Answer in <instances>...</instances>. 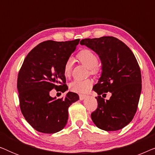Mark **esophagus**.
<instances>
[{
    "label": "esophagus",
    "mask_w": 155,
    "mask_h": 155,
    "mask_svg": "<svg viewBox=\"0 0 155 155\" xmlns=\"http://www.w3.org/2000/svg\"><path fill=\"white\" fill-rule=\"evenodd\" d=\"M87 97V95H82V94L80 95V100H84V99H86Z\"/></svg>",
    "instance_id": "esophagus-1"
}]
</instances>
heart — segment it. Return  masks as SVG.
Instances as JSON below:
<instances>
[{
    "instance_id": "heart-1",
    "label": "heart",
    "mask_w": 155,
    "mask_h": 155,
    "mask_svg": "<svg viewBox=\"0 0 155 155\" xmlns=\"http://www.w3.org/2000/svg\"><path fill=\"white\" fill-rule=\"evenodd\" d=\"M77 58L80 63L89 68L91 74H97L100 71V66L98 64V56L92 50L83 48L78 53ZM73 61L71 58L65 61L63 66V74L65 78H70L73 69ZM92 82L90 80H75L70 84V90L72 92L78 94H85L90 90Z\"/></svg>"
}]
</instances>
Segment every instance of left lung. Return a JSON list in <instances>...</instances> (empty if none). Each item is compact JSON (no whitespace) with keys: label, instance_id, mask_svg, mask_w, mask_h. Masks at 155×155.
Wrapping results in <instances>:
<instances>
[{"label":"left lung","instance_id":"8db88e82","mask_svg":"<svg viewBox=\"0 0 155 155\" xmlns=\"http://www.w3.org/2000/svg\"><path fill=\"white\" fill-rule=\"evenodd\" d=\"M80 44L94 51L102 65L101 77L93 87L98 94V107L91 114L92 121L106 131L122 129L133 120L140 97L141 72L136 58L124 42L114 37L84 39ZM108 91L112 97L105 101L101 94Z\"/></svg>","mask_w":155,"mask_h":155}]
</instances>
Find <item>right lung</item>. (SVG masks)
I'll list each match as a JSON object with an SVG mask.
<instances>
[{
  "label": "right lung",
  "instance_id": "obj_1",
  "mask_svg": "<svg viewBox=\"0 0 155 155\" xmlns=\"http://www.w3.org/2000/svg\"><path fill=\"white\" fill-rule=\"evenodd\" d=\"M80 39L68 41L48 40L27 54L18 77L20 107L22 115L40 133H55L64 128L68 108L79 99L69 92L63 98L51 97V90L64 92L68 89L63 66L75 50Z\"/></svg>",
  "mask_w": 155,
  "mask_h": 155
}]
</instances>
